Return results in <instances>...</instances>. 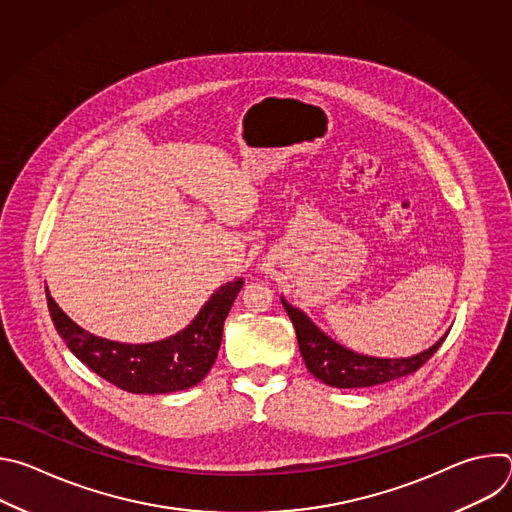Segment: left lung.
<instances>
[{"instance_id": "8db88e82", "label": "left lung", "mask_w": 512, "mask_h": 512, "mask_svg": "<svg viewBox=\"0 0 512 512\" xmlns=\"http://www.w3.org/2000/svg\"><path fill=\"white\" fill-rule=\"evenodd\" d=\"M281 304L296 328L300 352L308 371L322 383L338 389L375 387L407 377L423 367L448 336H442L431 348L409 358H375L344 348L326 336L302 310L287 304L283 298Z\"/></svg>"}]
</instances>
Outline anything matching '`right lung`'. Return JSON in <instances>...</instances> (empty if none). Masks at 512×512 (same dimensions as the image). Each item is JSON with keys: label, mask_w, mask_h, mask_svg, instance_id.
Wrapping results in <instances>:
<instances>
[{"label": "right lung", "mask_w": 512, "mask_h": 512, "mask_svg": "<svg viewBox=\"0 0 512 512\" xmlns=\"http://www.w3.org/2000/svg\"><path fill=\"white\" fill-rule=\"evenodd\" d=\"M241 287L243 279L221 285L188 328L150 344H121L89 334L58 308L48 287L46 300L60 338L93 373L123 391L156 395L190 389L208 375L221 348L225 320Z\"/></svg>", "instance_id": "1"}]
</instances>
